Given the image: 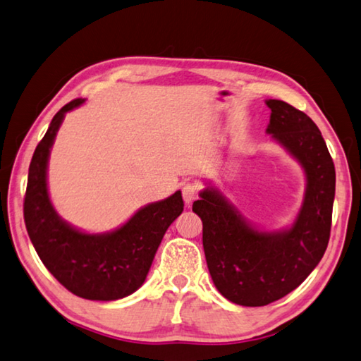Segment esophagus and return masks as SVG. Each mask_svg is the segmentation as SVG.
Wrapping results in <instances>:
<instances>
[{"label": "esophagus", "instance_id": "1", "mask_svg": "<svg viewBox=\"0 0 361 361\" xmlns=\"http://www.w3.org/2000/svg\"><path fill=\"white\" fill-rule=\"evenodd\" d=\"M198 193H200V187L198 183H187V185H183L182 188V198L185 201V206H192L193 201L198 198Z\"/></svg>", "mask_w": 361, "mask_h": 361}]
</instances>
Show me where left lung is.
<instances>
[{
  "instance_id": "left-lung-1",
  "label": "left lung",
  "mask_w": 361,
  "mask_h": 361,
  "mask_svg": "<svg viewBox=\"0 0 361 361\" xmlns=\"http://www.w3.org/2000/svg\"><path fill=\"white\" fill-rule=\"evenodd\" d=\"M267 132L305 171L307 187L294 223L261 231L214 187L193 212L202 220V247L215 288L229 302L264 307L300 286L327 250L335 200V165L317 126L283 100L269 99Z\"/></svg>"
}]
</instances>
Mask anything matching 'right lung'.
<instances>
[{"label": "right lung", "instance_id": "right-lung-1", "mask_svg": "<svg viewBox=\"0 0 361 361\" xmlns=\"http://www.w3.org/2000/svg\"><path fill=\"white\" fill-rule=\"evenodd\" d=\"M85 104L75 99L54 114L30 163L23 215L40 261L72 294L87 300H119L145 283L159 245L183 210L182 193L141 207L118 229L87 234L56 214L47 187L50 149L67 111Z\"/></svg>", "mask_w": 361, "mask_h": 361}]
</instances>
